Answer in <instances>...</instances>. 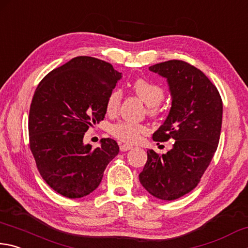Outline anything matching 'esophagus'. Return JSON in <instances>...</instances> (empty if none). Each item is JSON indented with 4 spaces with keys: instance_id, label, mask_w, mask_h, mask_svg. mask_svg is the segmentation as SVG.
I'll return each instance as SVG.
<instances>
[{
    "instance_id": "esophagus-1",
    "label": "esophagus",
    "mask_w": 248,
    "mask_h": 248,
    "mask_svg": "<svg viewBox=\"0 0 248 248\" xmlns=\"http://www.w3.org/2000/svg\"><path fill=\"white\" fill-rule=\"evenodd\" d=\"M133 147L132 146H129V145H125V144H122V145H120V149H121V151H127V150H129V149H132Z\"/></svg>"
}]
</instances>
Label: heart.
<instances>
[{
    "label": "heart",
    "mask_w": 248,
    "mask_h": 248,
    "mask_svg": "<svg viewBox=\"0 0 248 248\" xmlns=\"http://www.w3.org/2000/svg\"><path fill=\"white\" fill-rule=\"evenodd\" d=\"M133 90L135 93L148 106L150 115H155L158 113V104L164 98V90L160 85L155 84L145 78H138L133 82ZM123 98V91L120 88H114L107 98V111L108 113H115ZM111 134L117 140L127 144H135L140 141L141 136L147 133V127L142 124H135L131 122H121L111 127Z\"/></svg>",
    "instance_id": "1"
}]
</instances>
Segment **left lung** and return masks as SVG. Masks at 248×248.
Here are the masks:
<instances>
[{
    "mask_svg": "<svg viewBox=\"0 0 248 248\" xmlns=\"http://www.w3.org/2000/svg\"><path fill=\"white\" fill-rule=\"evenodd\" d=\"M149 69L167 78L172 97L167 120L153 138L174 141L164 155L147 150L140 181L155 198L174 201L196 187L214 158L222 124V100L209 78L184 61H167Z\"/></svg>",
    "mask_w": 248,
    "mask_h": 248,
    "instance_id": "8db88e82",
    "label": "left lung"
}]
</instances>
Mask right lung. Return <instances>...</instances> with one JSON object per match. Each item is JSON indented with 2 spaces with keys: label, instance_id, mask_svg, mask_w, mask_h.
Returning <instances> with one entry per match:
<instances>
[{
  "label": "right lung",
  "instance_id": "1",
  "mask_svg": "<svg viewBox=\"0 0 248 248\" xmlns=\"http://www.w3.org/2000/svg\"><path fill=\"white\" fill-rule=\"evenodd\" d=\"M122 73L102 60L77 56L39 82L30 104L29 146L46 183L67 198L87 196L101 183L119 145L102 138L101 146L84 145L90 126L104 119L108 94Z\"/></svg>",
  "mask_w": 248,
  "mask_h": 248
}]
</instances>
